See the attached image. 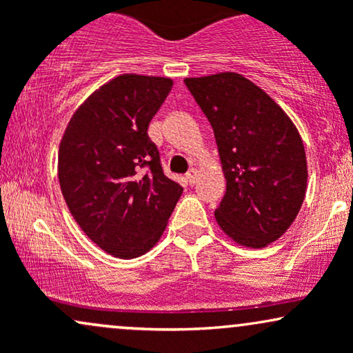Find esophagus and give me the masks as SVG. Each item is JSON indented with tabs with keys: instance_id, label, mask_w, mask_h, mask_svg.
I'll use <instances>...</instances> for the list:
<instances>
[{
	"instance_id": "1",
	"label": "esophagus",
	"mask_w": 353,
	"mask_h": 353,
	"mask_svg": "<svg viewBox=\"0 0 353 353\" xmlns=\"http://www.w3.org/2000/svg\"><path fill=\"white\" fill-rule=\"evenodd\" d=\"M185 179H188V182L190 185H194L197 182V169H189V172L185 174Z\"/></svg>"
}]
</instances>
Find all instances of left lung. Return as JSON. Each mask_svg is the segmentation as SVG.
<instances>
[{
	"mask_svg": "<svg viewBox=\"0 0 353 353\" xmlns=\"http://www.w3.org/2000/svg\"><path fill=\"white\" fill-rule=\"evenodd\" d=\"M185 86L214 129L225 177L216 209L222 232L261 249L292 225L307 190L302 137L285 111L237 72L185 78Z\"/></svg>",
	"mask_w": 353,
	"mask_h": 353,
	"instance_id": "8db88e82",
	"label": "left lung"
}]
</instances>
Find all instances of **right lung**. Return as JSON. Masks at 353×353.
Here are the masks:
<instances>
[{"label":"right lung","instance_id":"right-lung-1","mask_svg":"<svg viewBox=\"0 0 353 353\" xmlns=\"http://www.w3.org/2000/svg\"><path fill=\"white\" fill-rule=\"evenodd\" d=\"M171 78L121 74L96 89L66 125L61 192L83 232L104 252L139 257L157 244L182 188L164 176L148 128Z\"/></svg>","mask_w":353,"mask_h":353}]
</instances>
